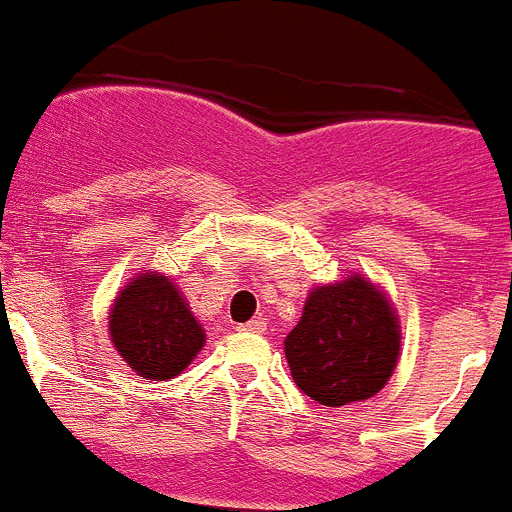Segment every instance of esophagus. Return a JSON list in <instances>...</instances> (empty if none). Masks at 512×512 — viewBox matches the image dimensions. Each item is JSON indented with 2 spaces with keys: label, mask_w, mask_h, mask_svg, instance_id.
<instances>
[{
  "label": "esophagus",
  "mask_w": 512,
  "mask_h": 512,
  "mask_svg": "<svg viewBox=\"0 0 512 512\" xmlns=\"http://www.w3.org/2000/svg\"><path fill=\"white\" fill-rule=\"evenodd\" d=\"M241 330H246V332H264L266 330V322L264 320H251V322H246V325H241Z\"/></svg>",
  "instance_id": "esophagus-1"
}]
</instances>
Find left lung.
Here are the masks:
<instances>
[{
  "instance_id": "8db88e82",
  "label": "left lung",
  "mask_w": 512,
  "mask_h": 512,
  "mask_svg": "<svg viewBox=\"0 0 512 512\" xmlns=\"http://www.w3.org/2000/svg\"><path fill=\"white\" fill-rule=\"evenodd\" d=\"M398 337L388 299L355 274L309 294L284 350L299 391L322 406H348L386 386L396 368Z\"/></svg>"
}]
</instances>
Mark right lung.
Instances as JSON below:
<instances>
[{"instance_id":"right-lung-1","label":"right lung","mask_w":512,"mask_h":512,"mask_svg":"<svg viewBox=\"0 0 512 512\" xmlns=\"http://www.w3.org/2000/svg\"><path fill=\"white\" fill-rule=\"evenodd\" d=\"M111 342L142 378L167 381L182 373L205 345L203 327L172 281L142 274L111 307Z\"/></svg>"}]
</instances>
